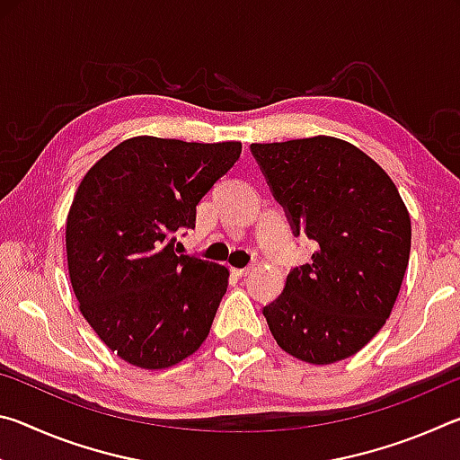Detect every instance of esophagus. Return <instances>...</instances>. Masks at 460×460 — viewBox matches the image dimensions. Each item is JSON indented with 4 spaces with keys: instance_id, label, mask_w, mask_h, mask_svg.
<instances>
[{
    "instance_id": "34e87169",
    "label": "esophagus",
    "mask_w": 460,
    "mask_h": 460,
    "mask_svg": "<svg viewBox=\"0 0 460 460\" xmlns=\"http://www.w3.org/2000/svg\"><path fill=\"white\" fill-rule=\"evenodd\" d=\"M231 271L235 276H247L249 271H253V266H249V268H231Z\"/></svg>"
}]
</instances>
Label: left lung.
I'll list each match as a JSON object with an SVG mask.
<instances>
[{
	"instance_id": "left-lung-1",
	"label": "left lung",
	"mask_w": 460,
	"mask_h": 460,
	"mask_svg": "<svg viewBox=\"0 0 460 460\" xmlns=\"http://www.w3.org/2000/svg\"><path fill=\"white\" fill-rule=\"evenodd\" d=\"M296 233L316 243L263 308L271 337L296 359L329 365L367 345L392 314L406 274L410 213L392 178L345 139L252 144Z\"/></svg>"
}]
</instances>
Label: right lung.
Returning <instances> with one entry per match:
<instances>
[{
  "instance_id": "obj_1",
  "label": "right lung",
  "mask_w": 460,
  "mask_h": 460,
  "mask_svg": "<svg viewBox=\"0 0 460 460\" xmlns=\"http://www.w3.org/2000/svg\"><path fill=\"white\" fill-rule=\"evenodd\" d=\"M241 142L129 137L91 166L66 217V261L79 310L107 349L166 369L205 342L229 270L178 255L174 231L235 164Z\"/></svg>"
}]
</instances>
